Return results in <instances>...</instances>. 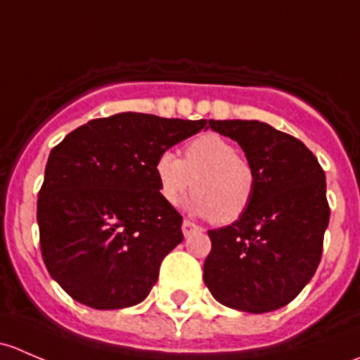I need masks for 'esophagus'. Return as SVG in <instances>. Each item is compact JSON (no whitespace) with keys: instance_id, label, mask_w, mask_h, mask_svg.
<instances>
[{"instance_id":"1","label":"esophagus","mask_w":360,"mask_h":360,"mask_svg":"<svg viewBox=\"0 0 360 360\" xmlns=\"http://www.w3.org/2000/svg\"><path fill=\"white\" fill-rule=\"evenodd\" d=\"M181 230H183L184 237H190L191 233H195V231H200L202 228L198 226V224L191 223V221H183V226H181Z\"/></svg>"}]
</instances>
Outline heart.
I'll use <instances>...</instances> for the list:
<instances>
[{
    "label": "heart",
    "instance_id": "heart-1",
    "mask_svg": "<svg viewBox=\"0 0 360 360\" xmlns=\"http://www.w3.org/2000/svg\"><path fill=\"white\" fill-rule=\"evenodd\" d=\"M153 170L163 200L176 205L193 186L197 191L186 202L188 210L221 224L244 216L256 190L250 163L214 132L195 137L184 150V160L174 151H162Z\"/></svg>",
    "mask_w": 360,
    "mask_h": 360
}]
</instances>
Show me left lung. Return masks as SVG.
Here are the masks:
<instances>
[{
  "mask_svg": "<svg viewBox=\"0 0 360 360\" xmlns=\"http://www.w3.org/2000/svg\"><path fill=\"white\" fill-rule=\"evenodd\" d=\"M237 141L256 176L244 216L209 230L203 282L221 304L266 314L291 303L321 263L329 224L326 174L296 137L257 120H209Z\"/></svg>",
  "mask_w": 360,
  "mask_h": 360,
  "instance_id": "obj_1",
  "label": "left lung"
}]
</instances>
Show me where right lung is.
<instances>
[{
	"label": "right lung",
	"instance_id": "1",
	"mask_svg": "<svg viewBox=\"0 0 360 360\" xmlns=\"http://www.w3.org/2000/svg\"><path fill=\"white\" fill-rule=\"evenodd\" d=\"M207 120L118 112L90 120L50 151L38 195L39 245L53 281L96 310L146 300L183 217L162 198L155 160Z\"/></svg>",
	"mask_w": 360,
	"mask_h": 360
}]
</instances>
